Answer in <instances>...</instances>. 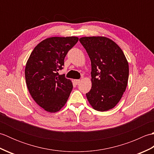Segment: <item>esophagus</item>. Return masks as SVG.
Segmentation results:
<instances>
[{
  "instance_id": "esophagus-1",
  "label": "esophagus",
  "mask_w": 154,
  "mask_h": 154,
  "mask_svg": "<svg viewBox=\"0 0 154 154\" xmlns=\"http://www.w3.org/2000/svg\"><path fill=\"white\" fill-rule=\"evenodd\" d=\"M74 81H75V84L78 85V84H79V83L81 82V80H80V79H75Z\"/></svg>"
}]
</instances>
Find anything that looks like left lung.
Here are the masks:
<instances>
[{
	"label": "left lung",
	"mask_w": 154,
	"mask_h": 154,
	"mask_svg": "<svg viewBox=\"0 0 154 154\" xmlns=\"http://www.w3.org/2000/svg\"><path fill=\"white\" fill-rule=\"evenodd\" d=\"M79 41L91 61L92 87L86 94L93 109L107 111L119 103L126 91L129 65L115 42L104 36L82 37Z\"/></svg>",
	"instance_id": "left-lung-1"
}]
</instances>
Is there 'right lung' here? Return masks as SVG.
<instances>
[{
    "instance_id": "1",
    "label": "right lung",
    "mask_w": 154,
    "mask_h": 154,
    "mask_svg": "<svg viewBox=\"0 0 154 154\" xmlns=\"http://www.w3.org/2000/svg\"><path fill=\"white\" fill-rule=\"evenodd\" d=\"M78 40L75 36L45 39L34 48L26 62L25 78L29 93L47 112L60 111L70 95L71 81L57 71L63 69L67 52Z\"/></svg>"
}]
</instances>
